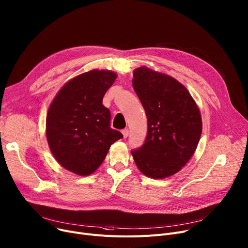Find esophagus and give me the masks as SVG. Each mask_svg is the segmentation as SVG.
Returning <instances> with one entry per match:
<instances>
[{"label":"esophagus","mask_w":248,"mask_h":248,"mask_svg":"<svg viewBox=\"0 0 248 248\" xmlns=\"http://www.w3.org/2000/svg\"><path fill=\"white\" fill-rule=\"evenodd\" d=\"M121 132H122V135H123L124 138H127L128 135H129V130L128 129H123Z\"/></svg>","instance_id":"esophagus-1"}]
</instances>
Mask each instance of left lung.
Listing matches in <instances>:
<instances>
[{"label":"left lung","instance_id":"obj_1","mask_svg":"<svg viewBox=\"0 0 248 248\" xmlns=\"http://www.w3.org/2000/svg\"><path fill=\"white\" fill-rule=\"evenodd\" d=\"M133 88L145 109L148 134L144 145L132 151L143 174L161 179L178 172L193 155L202 133L199 108L174 78L140 67Z\"/></svg>","mask_w":248,"mask_h":248}]
</instances>
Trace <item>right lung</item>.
<instances>
[{"instance_id":"right-lung-1","label":"right lung","mask_w":248,"mask_h":248,"mask_svg":"<svg viewBox=\"0 0 248 248\" xmlns=\"http://www.w3.org/2000/svg\"><path fill=\"white\" fill-rule=\"evenodd\" d=\"M117 78L111 71L93 70L64 85L49 106L46 137L54 157L81 176L94 172L108 150L123 135L110 128V111L102 104Z\"/></svg>"}]
</instances>
